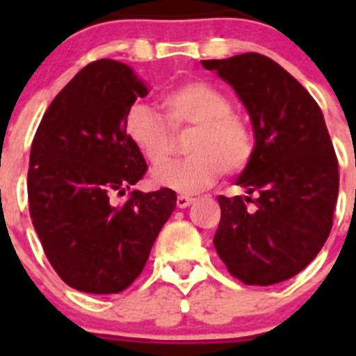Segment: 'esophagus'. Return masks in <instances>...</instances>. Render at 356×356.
<instances>
[{"mask_svg":"<svg viewBox=\"0 0 356 356\" xmlns=\"http://www.w3.org/2000/svg\"><path fill=\"white\" fill-rule=\"evenodd\" d=\"M193 203H195V198H191V196H186V195L177 196V208H186Z\"/></svg>","mask_w":356,"mask_h":356,"instance_id":"34e87169","label":"esophagus"}]
</instances>
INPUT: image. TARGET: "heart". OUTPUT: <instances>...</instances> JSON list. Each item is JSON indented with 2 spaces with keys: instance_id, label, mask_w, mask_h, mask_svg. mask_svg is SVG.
Masks as SVG:
<instances>
[{
  "instance_id": "b5f03b06",
  "label": "heart",
  "mask_w": 356,
  "mask_h": 356,
  "mask_svg": "<svg viewBox=\"0 0 356 356\" xmlns=\"http://www.w3.org/2000/svg\"><path fill=\"white\" fill-rule=\"evenodd\" d=\"M161 105L167 120L146 103H134L125 117L129 141L153 167H161L171 156L175 131L196 128L197 134L188 149L191 159L153 172L152 182L158 188L195 195L213 184L222 168L238 174L250 163L253 134L246 122L232 113L224 91L204 81H188L168 91Z\"/></svg>"
}]
</instances>
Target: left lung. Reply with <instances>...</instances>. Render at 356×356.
<instances>
[{"label":"left lung","instance_id":"8db88e82","mask_svg":"<svg viewBox=\"0 0 356 356\" xmlns=\"http://www.w3.org/2000/svg\"><path fill=\"white\" fill-rule=\"evenodd\" d=\"M201 65L232 86L254 134L253 156L236 181L246 196H218L215 250L245 284H277L317 257L332 227L339 174L324 115L289 72L260 53Z\"/></svg>","mask_w":356,"mask_h":356}]
</instances>
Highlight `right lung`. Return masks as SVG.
Listing matches in <instances>:
<instances>
[{
    "mask_svg": "<svg viewBox=\"0 0 356 356\" xmlns=\"http://www.w3.org/2000/svg\"><path fill=\"white\" fill-rule=\"evenodd\" d=\"M148 92L125 63H89L56 95L32 141V225L56 274L82 293L127 289L175 208L177 196L167 188L111 203L148 168L125 134L127 111Z\"/></svg>",
    "mask_w": 356,
    "mask_h": 356,
    "instance_id": "1",
    "label": "right lung"
}]
</instances>
